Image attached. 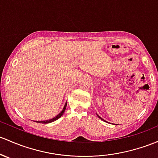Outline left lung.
Masks as SVG:
<instances>
[{"label": "left lung", "instance_id": "1", "mask_svg": "<svg viewBox=\"0 0 158 158\" xmlns=\"http://www.w3.org/2000/svg\"><path fill=\"white\" fill-rule=\"evenodd\" d=\"M97 114V116H98V118H100L101 119H102V120L105 121V120H104V119H102V118H101V117H100V116H99V115H98V114ZM105 122H107V121H105Z\"/></svg>", "mask_w": 158, "mask_h": 158}]
</instances>
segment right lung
Instances as JSON below:
<instances>
[{
    "label": "right lung",
    "mask_w": 158,
    "mask_h": 158,
    "mask_svg": "<svg viewBox=\"0 0 158 158\" xmlns=\"http://www.w3.org/2000/svg\"><path fill=\"white\" fill-rule=\"evenodd\" d=\"M66 103L65 104V105H64V108H63L62 110H61V112L60 113V114H58L56 117H54V118L51 119H48V120H43V121H35V122L36 123H52L54 122V121L57 120V119H58L60 118V117H62V115L64 114V111H65L66 110Z\"/></svg>",
    "instance_id": "add662e5"
}]
</instances>
